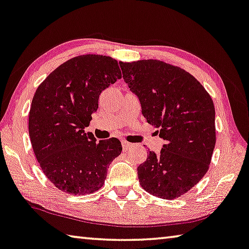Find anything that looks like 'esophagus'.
<instances>
[{
  "label": "esophagus",
  "instance_id": "obj_1",
  "mask_svg": "<svg viewBox=\"0 0 249 249\" xmlns=\"http://www.w3.org/2000/svg\"><path fill=\"white\" fill-rule=\"evenodd\" d=\"M121 143H122V149H124V151L129 150V149L132 147V143H130V142H128V141H125V140H122Z\"/></svg>",
  "mask_w": 249,
  "mask_h": 249
}]
</instances>
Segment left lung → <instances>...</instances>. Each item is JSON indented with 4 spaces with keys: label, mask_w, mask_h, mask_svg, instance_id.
I'll list each match as a JSON object with an SVG mask.
<instances>
[{
    "label": "left lung",
    "mask_w": 249,
    "mask_h": 249,
    "mask_svg": "<svg viewBox=\"0 0 249 249\" xmlns=\"http://www.w3.org/2000/svg\"><path fill=\"white\" fill-rule=\"evenodd\" d=\"M119 64L143 117L166 141L159 155L149 151L138 167L140 185L162 199L180 197L201 180L212 161L216 143L213 99L189 72L163 61Z\"/></svg>",
    "instance_id": "1"
}]
</instances>
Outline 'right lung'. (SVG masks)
I'll return each mask as SVG.
<instances>
[{"label":"right lung","mask_w":249,"mask_h":249,"mask_svg":"<svg viewBox=\"0 0 249 249\" xmlns=\"http://www.w3.org/2000/svg\"><path fill=\"white\" fill-rule=\"evenodd\" d=\"M118 79L117 60L79 55L52 71L34 93L29 113L34 155L47 178L64 193L83 196L100 189L107 168L121 154L117 138L98 142L85 132L99 95Z\"/></svg>","instance_id":"add662e5"}]
</instances>
